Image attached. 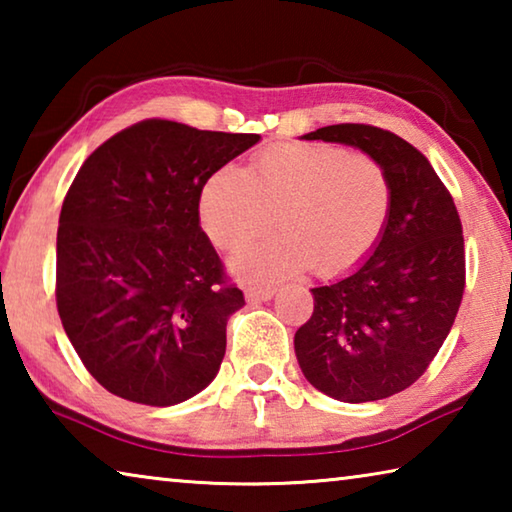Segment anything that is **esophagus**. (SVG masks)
<instances>
[{
	"instance_id": "obj_1",
	"label": "esophagus",
	"mask_w": 512,
	"mask_h": 512,
	"mask_svg": "<svg viewBox=\"0 0 512 512\" xmlns=\"http://www.w3.org/2000/svg\"><path fill=\"white\" fill-rule=\"evenodd\" d=\"M273 293H275V287H248L246 289V300L253 302V305H257V302L271 300Z\"/></svg>"
}]
</instances>
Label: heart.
Returning a JSON list of instances; mask_svg holds the SVG:
<instances>
[{
	"label": "heart",
	"mask_w": 512,
	"mask_h": 512,
	"mask_svg": "<svg viewBox=\"0 0 512 512\" xmlns=\"http://www.w3.org/2000/svg\"><path fill=\"white\" fill-rule=\"evenodd\" d=\"M393 180L384 162L341 144H273L250 171L225 164L198 198L205 235L239 250L280 225L284 235L244 250L232 268L250 280H277L314 266L323 277L359 268L384 239L393 214Z\"/></svg>",
	"instance_id": "b5f03b06"
}]
</instances>
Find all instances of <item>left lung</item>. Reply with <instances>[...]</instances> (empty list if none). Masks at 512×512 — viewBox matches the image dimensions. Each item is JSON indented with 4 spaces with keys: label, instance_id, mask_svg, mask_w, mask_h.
Segmentation results:
<instances>
[{
    "label": "left lung",
    "instance_id": "left-lung-1",
    "mask_svg": "<svg viewBox=\"0 0 512 512\" xmlns=\"http://www.w3.org/2000/svg\"><path fill=\"white\" fill-rule=\"evenodd\" d=\"M305 140L357 146L384 162L393 214L357 271L311 289L314 314L296 332L307 381L339 402H375L418 381L454 325L465 289L463 225L429 160L400 135L336 124Z\"/></svg>",
    "mask_w": 512,
    "mask_h": 512
}]
</instances>
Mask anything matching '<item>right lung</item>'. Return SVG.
<instances>
[{
    "label": "right lung",
    "instance_id": "add662e5",
    "mask_svg": "<svg viewBox=\"0 0 512 512\" xmlns=\"http://www.w3.org/2000/svg\"><path fill=\"white\" fill-rule=\"evenodd\" d=\"M257 142L144 119L103 142L69 185L56 307L83 366L112 395L171 406L219 372L225 325L246 300L201 230L198 198Z\"/></svg>",
    "mask_w": 512,
    "mask_h": 512
}]
</instances>
